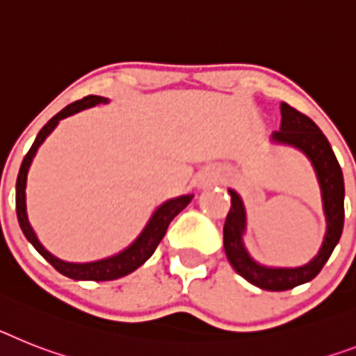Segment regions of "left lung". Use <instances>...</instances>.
<instances>
[{
  "label": "left lung",
  "mask_w": 356,
  "mask_h": 356,
  "mask_svg": "<svg viewBox=\"0 0 356 356\" xmlns=\"http://www.w3.org/2000/svg\"><path fill=\"white\" fill-rule=\"evenodd\" d=\"M270 139L275 145L291 146L302 152L315 170L325 217V234L321 250L312 261L297 268H273L257 262L244 244L246 208L241 195L229 188L232 208L224 222V252L234 270L250 284L268 291H286L315 279L339 244L344 228V177L330 141L321 128L289 104L280 103V130L271 134Z\"/></svg>",
  "instance_id": "obj_1"
}]
</instances>
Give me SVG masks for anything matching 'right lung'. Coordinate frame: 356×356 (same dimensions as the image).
Returning <instances> with one entry per match:
<instances>
[{"instance_id": "add662e5", "label": "right lung", "mask_w": 356, "mask_h": 356, "mask_svg": "<svg viewBox=\"0 0 356 356\" xmlns=\"http://www.w3.org/2000/svg\"><path fill=\"white\" fill-rule=\"evenodd\" d=\"M108 103V97H101V95H86L83 99L76 101V103L68 104L59 113H56L52 119H50L47 124L40 130L38 137H35L34 145L31 146L29 154L25 155V159L21 163L19 173H17L16 181V211H17V220H19V226L25 234L26 241L32 244V246L40 252V255H43L50 264L63 273L68 279L74 280H95V282H101V280H115L121 279L124 275L136 271L139 266L145 264L148 259L152 257V253L155 252L157 244L161 243V238L164 237L166 229H168V224L172 222L173 217L179 215L181 211L186 208L190 202H192L193 195H181L175 197V199H168L164 201L163 204L157 206L155 211L152 213V217L148 219L146 226L143 228V232L137 235V238L134 241L130 246H127L124 250H121L115 255L104 257L99 261L92 262H67L61 261L59 257L52 255V253L40 243V238L35 235L34 228H32L31 220H29V213H26V175H29V170H31V164L34 161L35 154L40 150V146L43 145L44 139L54 132V128L58 127L59 121L65 118H70L74 113L81 112V110L92 108L95 104H106Z\"/></svg>"}]
</instances>
